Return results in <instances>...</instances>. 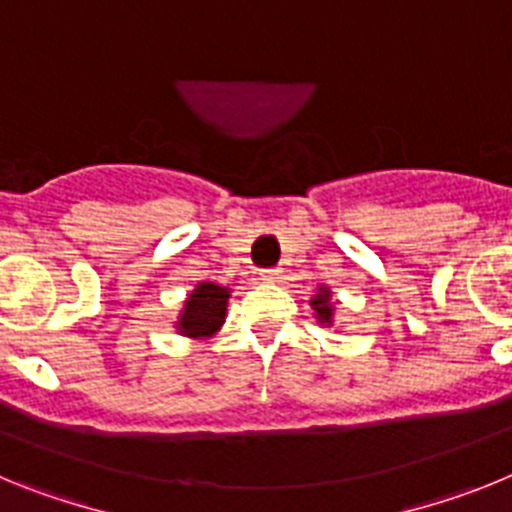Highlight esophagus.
<instances>
[{
    "instance_id": "obj_1",
    "label": "esophagus",
    "mask_w": 512,
    "mask_h": 512,
    "mask_svg": "<svg viewBox=\"0 0 512 512\" xmlns=\"http://www.w3.org/2000/svg\"><path fill=\"white\" fill-rule=\"evenodd\" d=\"M261 279H264V282L277 284V282H282V279H284V271L279 269V266H274V269H264V271H261Z\"/></svg>"
}]
</instances>
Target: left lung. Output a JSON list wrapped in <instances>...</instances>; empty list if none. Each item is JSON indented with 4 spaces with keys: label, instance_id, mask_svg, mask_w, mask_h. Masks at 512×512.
<instances>
[{
    "label": "left lung",
    "instance_id": "1",
    "mask_svg": "<svg viewBox=\"0 0 512 512\" xmlns=\"http://www.w3.org/2000/svg\"><path fill=\"white\" fill-rule=\"evenodd\" d=\"M312 310H315V318H318V323L323 325H330L333 323V295H330V289L325 287H318V295L312 297L310 300Z\"/></svg>",
    "mask_w": 512,
    "mask_h": 512
}]
</instances>
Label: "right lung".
<instances>
[{
  "label": "right lung",
  "mask_w": 512,
  "mask_h": 512,
  "mask_svg": "<svg viewBox=\"0 0 512 512\" xmlns=\"http://www.w3.org/2000/svg\"><path fill=\"white\" fill-rule=\"evenodd\" d=\"M230 289L215 282H200L192 295L184 300L182 315L176 320V330L187 338H210L223 328L228 312Z\"/></svg>",
  "instance_id": "add662e5"
}]
</instances>
